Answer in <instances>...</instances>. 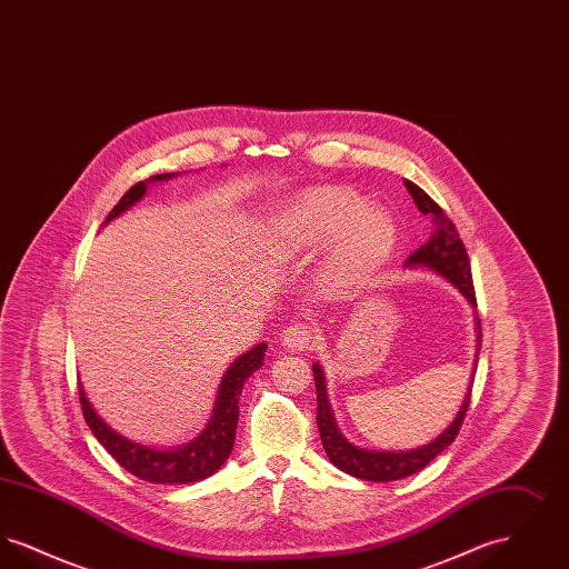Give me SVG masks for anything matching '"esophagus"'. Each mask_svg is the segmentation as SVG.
Masks as SVG:
<instances>
[{"mask_svg": "<svg viewBox=\"0 0 569 569\" xmlns=\"http://www.w3.org/2000/svg\"><path fill=\"white\" fill-rule=\"evenodd\" d=\"M313 332L307 325H290L283 332H281V343L288 348V350H295V352H302L307 350L311 343H313Z\"/></svg>", "mask_w": 569, "mask_h": 569, "instance_id": "1", "label": "esophagus"}]
</instances>
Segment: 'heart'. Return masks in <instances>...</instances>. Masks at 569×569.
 <instances>
[{
	"instance_id": "b5f03b06",
	"label": "heart",
	"mask_w": 569,
	"mask_h": 569,
	"mask_svg": "<svg viewBox=\"0 0 569 569\" xmlns=\"http://www.w3.org/2000/svg\"><path fill=\"white\" fill-rule=\"evenodd\" d=\"M395 223L381 209L369 207L353 191L316 190L300 196L279 221L286 249H320L332 241L330 274L341 283L369 277L395 244Z\"/></svg>"
}]
</instances>
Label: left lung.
Instances as JSON below:
<instances>
[{
	"label": "left lung",
	"instance_id": "1",
	"mask_svg": "<svg viewBox=\"0 0 569 569\" xmlns=\"http://www.w3.org/2000/svg\"><path fill=\"white\" fill-rule=\"evenodd\" d=\"M406 186L416 207L420 209V213L431 216V223H433V234H431L429 243L422 244L418 251H413L409 256L407 264L427 267V269H433L435 272L443 274L448 281H452L459 288L462 297L476 307V288H473V279H471V264H469L467 249L460 241L457 226L452 223L450 217L443 213V209L427 191L420 190L411 181H406ZM478 341L482 343L480 320H478ZM313 376H316V392H318V418L316 420H318V431L322 437L326 457L341 471L350 473L353 478H360V480H371V482H390V480H401L411 473H418L441 450H446L459 435L467 407L471 401V386H473V378H471L467 397L460 406L455 422L429 446L411 450V452H371V450H360L352 446L337 429L335 416L330 411V403L326 399L325 373H322L320 365H313Z\"/></svg>",
	"mask_w": 569,
	"mask_h": 569
}]
</instances>
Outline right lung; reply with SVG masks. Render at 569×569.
Masks as SVG:
<instances>
[{
	"label": "right lung",
	"mask_w": 569,
	"mask_h": 569,
	"mask_svg": "<svg viewBox=\"0 0 569 569\" xmlns=\"http://www.w3.org/2000/svg\"><path fill=\"white\" fill-rule=\"evenodd\" d=\"M170 177L172 174H156L153 181H163ZM144 190H147V183H142V181L132 186L123 193V198L112 207V211L107 216V221L121 216L126 209H130L136 200H140L144 196ZM264 352H267V343H260L253 350L243 353L239 360H234V365L226 371V376L221 379L216 411L211 416L209 427L186 448L158 452V450L132 443L126 437L114 433L87 401L82 386L79 383V399H81L84 422L89 425L96 439L109 450L110 457L136 478L153 482V485L198 482V480L216 473L217 469L223 465V460L230 457L234 433H237V420H239V395L243 390L244 379L249 378L256 369L262 367Z\"/></svg>",
	"instance_id": "1"
}]
</instances>
